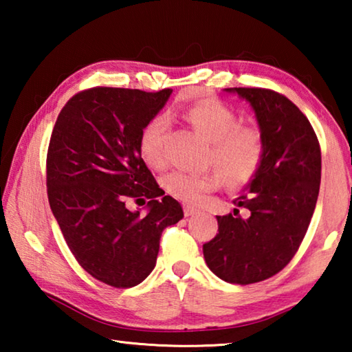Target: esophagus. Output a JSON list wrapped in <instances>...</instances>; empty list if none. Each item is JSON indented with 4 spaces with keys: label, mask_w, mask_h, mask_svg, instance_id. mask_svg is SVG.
I'll list each match as a JSON object with an SVG mask.
<instances>
[{
    "label": "esophagus",
    "mask_w": 352,
    "mask_h": 352,
    "mask_svg": "<svg viewBox=\"0 0 352 352\" xmlns=\"http://www.w3.org/2000/svg\"><path fill=\"white\" fill-rule=\"evenodd\" d=\"M183 212H184V216L189 217V216H194V214H197V210L190 205H183Z\"/></svg>",
    "instance_id": "obj_1"
}]
</instances>
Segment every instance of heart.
<instances>
[{"instance_id":"heart-1","label":"heart","mask_w":352,"mask_h":352,"mask_svg":"<svg viewBox=\"0 0 352 352\" xmlns=\"http://www.w3.org/2000/svg\"><path fill=\"white\" fill-rule=\"evenodd\" d=\"M188 121L210 142L208 162L219 170H172L162 178L163 188L178 200L195 204L201 195L216 189L220 174L230 186H242L258 174L264 160V138L258 127L241 126L228 107L208 100L189 109ZM169 119L166 115L152 118L140 136V152L147 166L163 168L166 163L164 140Z\"/></svg>"}]
</instances>
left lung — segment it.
Instances as JSON below:
<instances>
[{
  "instance_id": "left-lung-1",
  "label": "left lung",
  "mask_w": 352,
  "mask_h": 352,
  "mask_svg": "<svg viewBox=\"0 0 352 352\" xmlns=\"http://www.w3.org/2000/svg\"><path fill=\"white\" fill-rule=\"evenodd\" d=\"M252 105L264 138V160L233 204L217 216L219 233L204 245L210 270L231 284H253L276 275L305 239L317 205L321 151L302 111L265 88H225ZM242 207L248 212L241 217Z\"/></svg>"
}]
</instances>
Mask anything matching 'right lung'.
<instances>
[{"mask_svg": "<svg viewBox=\"0 0 352 352\" xmlns=\"http://www.w3.org/2000/svg\"><path fill=\"white\" fill-rule=\"evenodd\" d=\"M170 94V88L94 87L65 104L52 130L51 211L82 269L113 287L144 281L157 264L163 230L183 219L182 205L164 195L140 152L142 129ZM130 198L143 204L148 198V212H130Z\"/></svg>", "mask_w": 352, "mask_h": 352, "instance_id": "add662e5", "label": "right lung"}]
</instances>
